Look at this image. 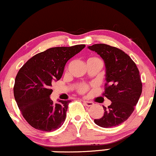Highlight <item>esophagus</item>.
Wrapping results in <instances>:
<instances>
[{
  "instance_id": "esophagus-1",
  "label": "esophagus",
  "mask_w": 156,
  "mask_h": 156,
  "mask_svg": "<svg viewBox=\"0 0 156 156\" xmlns=\"http://www.w3.org/2000/svg\"><path fill=\"white\" fill-rule=\"evenodd\" d=\"M83 103L86 107H92V106L94 105V103L92 101H84Z\"/></svg>"
}]
</instances>
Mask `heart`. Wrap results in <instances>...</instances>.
Returning <instances> with one entry per match:
<instances>
[{
	"label": "heart",
	"mask_w": 156,
	"mask_h": 156,
	"mask_svg": "<svg viewBox=\"0 0 156 156\" xmlns=\"http://www.w3.org/2000/svg\"><path fill=\"white\" fill-rule=\"evenodd\" d=\"M87 62H100V63H102L101 60L99 58H96V57H91V58H89L88 59H87ZM88 90L89 86L86 85V84L82 83L80 84V85L77 86V91L80 93H81V94L85 93Z\"/></svg>",
	"instance_id": "obj_1"
}]
</instances>
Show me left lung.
Listing matches in <instances>:
<instances>
[{
	"instance_id": "1",
	"label": "left lung",
	"mask_w": 156,
	"mask_h": 156,
	"mask_svg": "<svg viewBox=\"0 0 156 156\" xmlns=\"http://www.w3.org/2000/svg\"><path fill=\"white\" fill-rule=\"evenodd\" d=\"M88 48L103 58L106 66L105 90L103 96L112 101L103 107L102 118L95 123L103 128L115 127L131 116L142 91L140 71L129 55L117 47L96 44Z\"/></svg>"
}]
</instances>
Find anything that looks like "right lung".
I'll return each instance as SVG.
<instances>
[{
  "instance_id": "add662e5",
  "label": "right lung",
  "mask_w": 156,
  "mask_h": 156,
  "mask_svg": "<svg viewBox=\"0 0 156 156\" xmlns=\"http://www.w3.org/2000/svg\"><path fill=\"white\" fill-rule=\"evenodd\" d=\"M85 44L49 48L30 58L18 71L14 96L23 118L34 129L53 131L63 124L71 101L54 104L52 84L63 75L66 63Z\"/></svg>"
}]
</instances>
